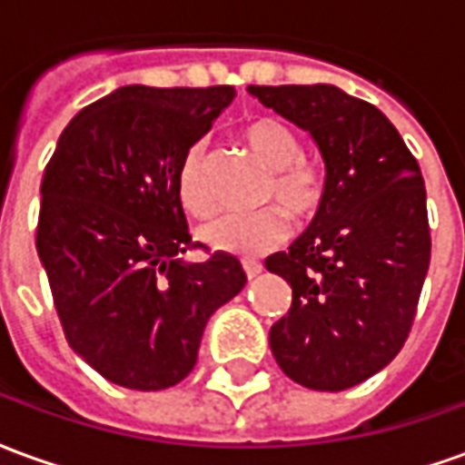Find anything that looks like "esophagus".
I'll return each instance as SVG.
<instances>
[{
  "instance_id": "34e87169",
  "label": "esophagus",
  "mask_w": 465,
  "mask_h": 465,
  "mask_svg": "<svg viewBox=\"0 0 465 465\" xmlns=\"http://www.w3.org/2000/svg\"><path fill=\"white\" fill-rule=\"evenodd\" d=\"M243 272H246V279H256L263 272V266L256 262H243Z\"/></svg>"
}]
</instances>
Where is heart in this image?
Listing matches in <instances>:
<instances>
[{
	"label": "heart",
	"mask_w": 465,
	"mask_h": 465,
	"mask_svg": "<svg viewBox=\"0 0 465 465\" xmlns=\"http://www.w3.org/2000/svg\"><path fill=\"white\" fill-rule=\"evenodd\" d=\"M243 139L256 159L272 169V179L263 189V202L279 203L296 222L313 219L323 206L326 179L316 163L302 159V142L292 126L272 116H262L243 126ZM203 143H193L183 153L176 172L179 202L193 216H206L213 206L203 176ZM199 236L213 252L252 259L276 249L289 236V222L281 209L263 206L249 213H222L203 223Z\"/></svg>",
	"instance_id": "heart-1"
}]
</instances>
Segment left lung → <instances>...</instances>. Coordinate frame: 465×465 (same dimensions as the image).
Masks as SVG:
<instances>
[{
  "mask_svg": "<svg viewBox=\"0 0 465 465\" xmlns=\"http://www.w3.org/2000/svg\"><path fill=\"white\" fill-rule=\"evenodd\" d=\"M246 92L309 132L326 166L312 226L266 259L292 283V312L269 331L273 359L306 389H351L389 366L416 316L430 262L419 162L383 112L339 86Z\"/></svg>",
  "mask_w": 465,
  "mask_h": 465,
  "instance_id": "left-lung-1",
  "label": "left lung"
}]
</instances>
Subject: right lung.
<instances>
[{
	"mask_svg": "<svg viewBox=\"0 0 465 465\" xmlns=\"http://www.w3.org/2000/svg\"><path fill=\"white\" fill-rule=\"evenodd\" d=\"M233 86H119L66 124L42 179L36 253L66 341L106 381L162 391L192 373L206 322L246 283L229 253L186 262L176 193L189 146Z\"/></svg>",
	"mask_w": 465,
	"mask_h": 465,
	"instance_id": "add662e5",
	"label": "right lung"
}]
</instances>
